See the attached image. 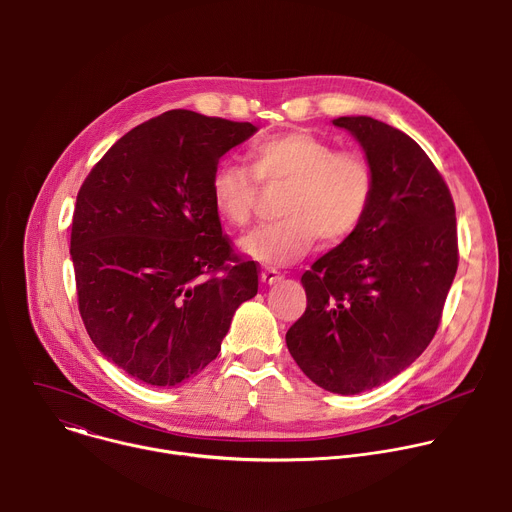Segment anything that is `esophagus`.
Instances as JSON below:
<instances>
[{
	"label": "esophagus",
	"instance_id": "1",
	"mask_svg": "<svg viewBox=\"0 0 512 512\" xmlns=\"http://www.w3.org/2000/svg\"><path fill=\"white\" fill-rule=\"evenodd\" d=\"M283 275L275 269V267H265L263 271H261V281L263 283H275V281H279Z\"/></svg>",
	"mask_w": 512,
	"mask_h": 512
}]
</instances>
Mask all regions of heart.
I'll use <instances>...</instances> for the list:
<instances>
[{"mask_svg":"<svg viewBox=\"0 0 512 512\" xmlns=\"http://www.w3.org/2000/svg\"><path fill=\"white\" fill-rule=\"evenodd\" d=\"M249 170L221 164L210 178L212 206L229 225L243 229L253 221L259 185L285 184L277 210L279 221L253 231L241 249L265 265H291L320 237L328 245L350 239L367 216L375 172L358 152L336 150L310 131H283L255 141Z\"/></svg>","mask_w":512,"mask_h":512,"instance_id":"1","label":"heart"}]
</instances>
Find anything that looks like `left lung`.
I'll use <instances>...</instances> for the list:
<instances>
[{
  "instance_id": "obj_1",
  "label": "left lung",
  "mask_w": 512,
  "mask_h": 512,
  "mask_svg": "<svg viewBox=\"0 0 512 512\" xmlns=\"http://www.w3.org/2000/svg\"><path fill=\"white\" fill-rule=\"evenodd\" d=\"M375 172L358 231L302 275L306 312L285 334L318 387L356 395L405 371L442 322L458 269L456 206L442 174L403 131L338 117Z\"/></svg>"
}]
</instances>
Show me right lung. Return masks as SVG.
Returning <instances> with one entry per match:
<instances>
[{
    "instance_id": "1",
    "label": "right lung",
    "mask_w": 512,
    "mask_h": 512,
    "mask_svg": "<svg viewBox=\"0 0 512 512\" xmlns=\"http://www.w3.org/2000/svg\"><path fill=\"white\" fill-rule=\"evenodd\" d=\"M247 121L166 111L121 139L85 178L70 255L83 324L135 381L174 387L221 350L259 269L235 251L212 206L218 160Z\"/></svg>"
}]
</instances>
